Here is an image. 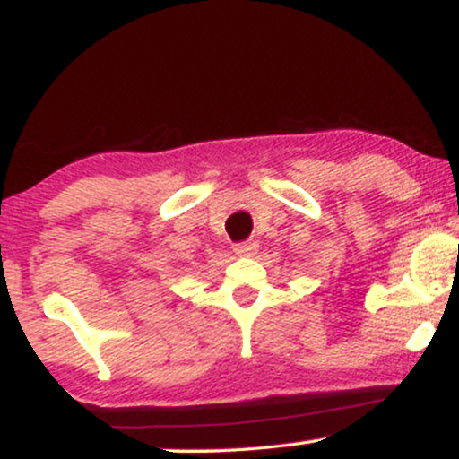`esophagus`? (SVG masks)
<instances>
[{"label": "esophagus", "mask_w": 459, "mask_h": 459, "mask_svg": "<svg viewBox=\"0 0 459 459\" xmlns=\"http://www.w3.org/2000/svg\"><path fill=\"white\" fill-rule=\"evenodd\" d=\"M256 248H259V244H256L255 240H244V242H236L234 244V253L240 255V256L255 255Z\"/></svg>", "instance_id": "esophagus-1"}]
</instances>
